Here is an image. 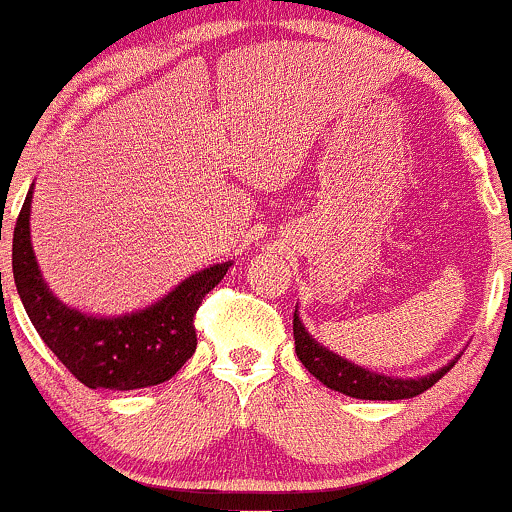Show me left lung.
Returning <instances> with one entry per match:
<instances>
[{
  "label": "left lung",
  "mask_w": 512,
  "mask_h": 512,
  "mask_svg": "<svg viewBox=\"0 0 512 512\" xmlns=\"http://www.w3.org/2000/svg\"><path fill=\"white\" fill-rule=\"evenodd\" d=\"M293 339H296V356L298 361L308 368L310 375H315L322 385H327L330 390L342 392V395L356 397V399H383V402H392V399H411L421 392H426L428 387H433L443 378L448 370L455 366V356L448 366L433 370V373L421 375V378H395V375L375 373L356 363L346 361L344 356L334 354V351L315 342L313 334L305 330L301 322V315L293 313Z\"/></svg>",
  "instance_id": "obj_1"
}]
</instances>
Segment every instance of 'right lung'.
I'll return each instance as SVG.
<instances>
[{"label": "right lung", "instance_id": "obj_1", "mask_svg": "<svg viewBox=\"0 0 512 512\" xmlns=\"http://www.w3.org/2000/svg\"><path fill=\"white\" fill-rule=\"evenodd\" d=\"M33 187L11 245L16 291L40 339L91 390H139L173 378L195 354V313L233 262L211 264L182 279L149 308L125 315H88L52 293L31 243ZM2 276V274H0Z\"/></svg>", "mask_w": 512, "mask_h": 512}]
</instances>
